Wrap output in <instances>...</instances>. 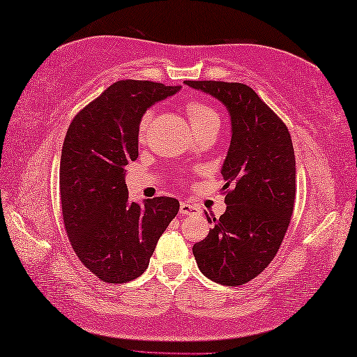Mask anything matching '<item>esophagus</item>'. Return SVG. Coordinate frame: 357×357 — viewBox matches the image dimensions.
<instances>
[{
  "instance_id": "34e87169",
  "label": "esophagus",
  "mask_w": 357,
  "mask_h": 357,
  "mask_svg": "<svg viewBox=\"0 0 357 357\" xmlns=\"http://www.w3.org/2000/svg\"><path fill=\"white\" fill-rule=\"evenodd\" d=\"M199 213H200V209L197 206L191 205V203L183 202L180 205V214L181 215H191V214H199Z\"/></svg>"
}]
</instances>
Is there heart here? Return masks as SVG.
<instances>
[{
	"label": "heart",
	"instance_id": "heart-1",
	"mask_svg": "<svg viewBox=\"0 0 357 357\" xmlns=\"http://www.w3.org/2000/svg\"><path fill=\"white\" fill-rule=\"evenodd\" d=\"M185 109L194 130H199L208 125H220L219 114L208 103H203V101H189ZM149 119V114H144L140 120V125H138V135H140V138H143L144 134H146Z\"/></svg>",
	"mask_w": 357,
	"mask_h": 357
}]
</instances>
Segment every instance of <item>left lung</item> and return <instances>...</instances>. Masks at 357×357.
I'll return each mask as SVG.
<instances>
[{
    "instance_id": "obj_1",
    "label": "left lung",
    "mask_w": 357,
    "mask_h": 357,
    "mask_svg": "<svg viewBox=\"0 0 357 357\" xmlns=\"http://www.w3.org/2000/svg\"><path fill=\"white\" fill-rule=\"evenodd\" d=\"M225 105L231 143L222 166L227 211L192 246L200 271L220 285L237 287L265 270L288 229L296 197V158L288 128L250 86L185 82Z\"/></svg>"
}]
</instances>
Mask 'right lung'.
Returning <instances> with one entry per match:
<instances>
[{
  "label": "right lung",
  "instance_id": "obj_1",
  "mask_svg": "<svg viewBox=\"0 0 357 357\" xmlns=\"http://www.w3.org/2000/svg\"><path fill=\"white\" fill-rule=\"evenodd\" d=\"M180 91L120 79L79 111L64 137L60 163L63 220L82 264L107 283H126L149 265L180 203L129 200L125 166L138 157V125L157 101Z\"/></svg>",
  "mask_w": 357,
  "mask_h": 357
}]
</instances>
